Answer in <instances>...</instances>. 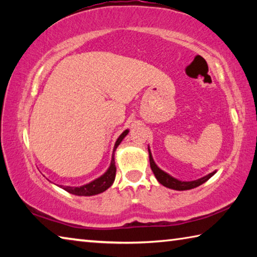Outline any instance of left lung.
Returning a JSON list of instances; mask_svg holds the SVG:
<instances>
[{
  "mask_svg": "<svg viewBox=\"0 0 257 257\" xmlns=\"http://www.w3.org/2000/svg\"><path fill=\"white\" fill-rule=\"evenodd\" d=\"M149 153H150L151 169H152V171H153L155 178H156V179H158V181L160 182L161 185L168 187V188H171V189H175V190L193 189V188H195V187H198V186H201L202 184H204V182L207 181L215 173V172H212V173H210V175H207L205 177L201 178V179L194 180V181H180V180H177L173 177L169 176L168 173H165L164 171L161 170V169L158 167V165L155 164L153 158H152V154H151V151L150 150H149Z\"/></svg>",
  "mask_w": 257,
  "mask_h": 257,
  "instance_id": "1",
  "label": "left lung"
}]
</instances>
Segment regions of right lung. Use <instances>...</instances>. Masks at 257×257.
<instances>
[{"instance_id": "obj_1", "label": "right lung", "mask_w": 257, "mask_h": 257, "mask_svg": "<svg viewBox=\"0 0 257 257\" xmlns=\"http://www.w3.org/2000/svg\"><path fill=\"white\" fill-rule=\"evenodd\" d=\"M127 134H128V130H124V132L120 135L119 138L116 139L114 150H113V155H112L110 168L107 169V171L104 173L103 176H101L99 178H97V179H95L94 181L89 182V184L84 185V186H80V187L62 186V188L64 190H67L68 193L78 195V196H92V195H97L99 193H103V191H105L108 187H111L113 181H114L115 172H116V168H115V163H114V152L116 150V147L119 146L120 143L122 142V139L127 136Z\"/></svg>"}]
</instances>
